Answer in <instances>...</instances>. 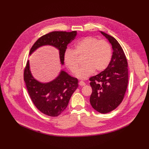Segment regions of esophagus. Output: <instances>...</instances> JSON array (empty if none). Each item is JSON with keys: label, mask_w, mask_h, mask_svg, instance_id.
Instances as JSON below:
<instances>
[{"label": "esophagus", "mask_w": 149, "mask_h": 149, "mask_svg": "<svg viewBox=\"0 0 149 149\" xmlns=\"http://www.w3.org/2000/svg\"><path fill=\"white\" fill-rule=\"evenodd\" d=\"M79 85L80 86H86V83H85L84 82H83V81H80L79 82Z\"/></svg>", "instance_id": "34e87169"}]
</instances>
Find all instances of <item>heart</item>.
<instances>
[{"label": "heart", "mask_w": 149, "mask_h": 149, "mask_svg": "<svg viewBox=\"0 0 149 149\" xmlns=\"http://www.w3.org/2000/svg\"><path fill=\"white\" fill-rule=\"evenodd\" d=\"M112 56L111 47L105 40L94 36H87L75 45L74 51L67 50L63 54V62L67 68L75 74L79 66L78 58L84 57V65L77 73L79 79H86L95 71L99 72L108 67Z\"/></svg>", "instance_id": "obj_1"}]
</instances>
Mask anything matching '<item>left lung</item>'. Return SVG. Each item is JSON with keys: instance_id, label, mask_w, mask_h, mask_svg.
Masks as SVG:
<instances>
[{"instance_id": "left-lung-1", "label": "left lung", "mask_w": 149, "mask_h": 149, "mask_svg": "<svg viewBox=\"0 0 149 149\" xmlns=\"http://www.w3.org/2000/svg\"><path fill=\"white\" fill-rule=\"evenodd\" d=\"M100 32L108 39L113 52L106 69L90 78L93 90L90 101L94 110L105 114L116 109L123 100L128 85V63L118 41L107 33Z\"/></svg>"}]
</instances>
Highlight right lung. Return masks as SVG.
I'll use <instances>...</instances> for the list:
<instances>
[{"label":"right lung","mask_w":149,"mask_h":149,"mask_svg":"<svg viewBox=\"0 0 149 149\" xmlns=\"http://www.w3.org/2000/svg\"><path fill=\"white\" fill-rule=\"evenodd\" d=\"M77 31H54L41 36L31 48V55L39 48L49 45L59 51L61 64H64L63 54L68 44L77 36ZM24 81L29 95L36 107L48 116L56 117L67 108L71 97L78 87L77 78L61 70L58 77L48 82H41L32 75L29 61L24 70Z\"/></svg>","instance_id":"add662e5"}]
</instances>
